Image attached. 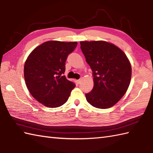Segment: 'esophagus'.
I'll list each match as a JSON object with an SVG mask.
<instances>
[{"label":"esophagus","instance_id":"obj_1","mask_svg":"<svg viewBox=\"0 0 153 153\" xmlns=\"http://www.w3.org/2000/svg\"><path fill=\"white\" fill-rule=\"evenodd\" d=\"M77 83L79 84V83H81V79H78V80H77Z\"/></svg>","mask_w":153,"mask_h":153}]
</instances>
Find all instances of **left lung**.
Returning a JSON list of instances; mask_svg holds the SVG:
<instances>
[{
	"label": "left lung",
	"instance_id": "8db88e82",
	"mask_svg": "<svg viewBox=\"0 0 153 153\" xmlns=\"http://www.w3.org/2000/svg\"><path fill=\"white\" fill-rule=\"evenodd\" d=\"M81 49L93 71L94 87L87 102L100 109L111 108L129 87L132 68L121 49L104 41L81 42Z\"/></svg>",
	"mask_w": 153,
	"mask_h": 153
}]
</instances>
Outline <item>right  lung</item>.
<instances>
[{
  "label": "right lung",
  "instance_id": "1",
  "mask_svg": "<svg viewBox=\"0 0 153 153\" xmlns=\"http://www.w3.org/2000/svg\"><path fill=\"white\" fill-rule=\"evenodd\" d=\"M77 42L48 41L31 52L25 64L24 77L31 95L49 108L60 107L68 100L76 85L63 74L68 56Z\"/></svg>",
  "mask_w": 153,
  "mask_h": 153
}]
</instances>
